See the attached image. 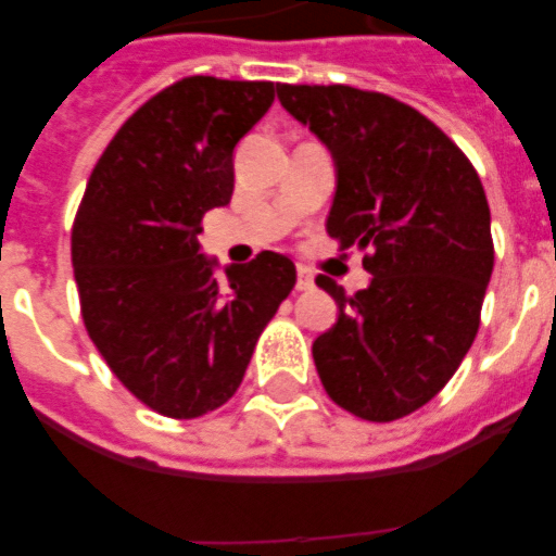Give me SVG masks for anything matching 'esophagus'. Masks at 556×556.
<instances>
[{
    "mask_svg": "<svg viewBox=\"0 0 556 556\" xmlns=\"http://www.w3.org/2000/svg\"><path fill=\"white\" fill-rule=\"evenodd\" d=\"M296 288H300V291H308V288H314V277L305 268L296 270Z\"/></svg>",
    "mask_w": 556,
    "mask_h": 556,
    "instance_id": "1",
    "label": "esophagus"
}]
</instances>
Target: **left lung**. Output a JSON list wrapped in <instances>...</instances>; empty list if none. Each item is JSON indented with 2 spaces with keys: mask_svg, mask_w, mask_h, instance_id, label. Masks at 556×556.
Returning <instances> with one entry per match:
<instances>
[{
  "mask_svg": "<svg viewBox=\"0 0 556 556\" xmlns=\"http://www.w3.org/2000/svg\"><path fill=\"white\" fill-rule=\"evenodd\" d=\"M334 161L326 230L355 244L371 282L329 277L338 323L314 340L323 387L366 421H395L444 389L479 331L493 270L491 207L465 152L401 100L352 86H277Z\"/></svg>",
  "mask_w": 556,
  "mask_h": 556,
  "instance_id": "obj_1",
  "label": "left lung"
}]
</instances>
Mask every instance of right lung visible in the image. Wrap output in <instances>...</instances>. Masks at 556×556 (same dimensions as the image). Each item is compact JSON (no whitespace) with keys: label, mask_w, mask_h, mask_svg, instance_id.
Segmentation results:
<instances>
[{"label":"right lung","mask_w":556,"mask_h":556,"mask_svg":"<svg viewBox=\"0 0 556 556\" xmlns=\"http://www.w3.org/2000/svg\"><path fill=\"white\" fill-rule=\"evenodd\" d=\"M274 103V83L185 77L147 100L100 155L72 230L83 323L109 369L167 418L233 397L294 262L204 256L201 216L233 195V150Z\"/></svg>","instance_id":"add662e5"}]
</instances>
